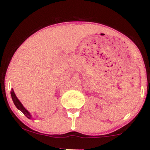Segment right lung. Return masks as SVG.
<instances>
[{
  "instance_id": "1",
  "label": "right lung",
  "mask_w": 150,
  "mask_h": 150,
  "mask_svg": "<svg viewBox=\"0 0 150 150\" xmlns=\"http://www.w3.org/2000/svg\"><path fill=\"white\" fill-rule=\"evenodd\" d=\"M10 94H11L12 99H13V102H14L15 106H16V107L18 108L19 110H20V111H21L22 112L24 113V115H25V116H27V118H30H30H32L30 113L28 112V111H27V110L25 109V107H24L23 106H22L21 102L19 101V99H18V98H17L16 95L15 94V92H14V91H13V89H12Z\"/></svg>"
}]
</instances>
